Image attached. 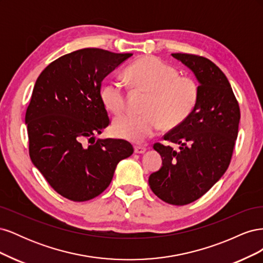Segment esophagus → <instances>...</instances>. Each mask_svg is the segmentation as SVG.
<instances>
[{
  "mask_svg": "<svg viewBox=\"0 0 263 263\" xmlns=\"http://www.w3.org/2000/svg\"><path fill=\"white\" fill-rule=\"evenodd\" d=\"M146 150L145 146H135V154H144Z\"/></svg>",
  "mask_w": 263,
  "mask_h": 263,
  "instance_id": "esophagus-1",
  "label": "esophagus"
}]
</instances>
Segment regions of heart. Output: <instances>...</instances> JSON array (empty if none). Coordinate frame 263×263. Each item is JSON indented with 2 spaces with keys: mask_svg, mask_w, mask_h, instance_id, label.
I'll return each mask as SVG.
<instances>
[{
  "mask_svg": "<svg viewBox=\"0 0 263 263\" xmlns=\"http://www.w3.org/2000/svg\"><path fill=\"white\" fill-rule=\"evenodd\" d=\"M134 86L149 93L145 114H125L113 123L117 137L133 142H142L161 128H174L192 114L198 87L192 79L180 77L178 69L157 57L141 58L127 69ZM101 101L110 113H122L126 106V87L121 78H112L103 83Z\"/></svg>",
  "mask_w": 263,
  "mask_h": 263,
  "instance_id": "heart-1",
  "label": "heart"
}]
</instances>
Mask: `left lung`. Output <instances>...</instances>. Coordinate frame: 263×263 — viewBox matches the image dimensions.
<instances>
[{
    "instance_id": "1",
    "label": "left lung",
    "mask_w": 263,
    "mask_h": 263,
    "mask_svg": "<svg viewBox=\"0 0 263 263\" xmlns=\"http://www.w3.org/2000/svg\"><path fill=\"white\" fill-rule=\"evenodd\" d=\"M194 73L198 85L196 106L184 122L165 134L154 149L162 166L150 174L149 185L165 203L186 205L203 196L230 163L240 121V109L224 72L210 59L196 54L172 53Z\"/></svg>"
}]
</instances>
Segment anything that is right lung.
Masks as SVG:
<instances>
[{
    "mask_svg": "<svg viewBox=\"0 0 263 263\" xmlns=\"http://www.w3.org/2000/svg\"><path fill=\"white\" fill-rule=\"evenodd\" d=\"M132 55L84 48L52 61L37 78L25 115L29 156L68 200L100 195L117 163L134 153L126 140L95 139L109 124L100 98L102 81Z\"/></svg>",
    "mask_w": 263,
    "mask_h": 263,
    "instance_id": "1",
    "label": "right lung"
}]
</instances>
